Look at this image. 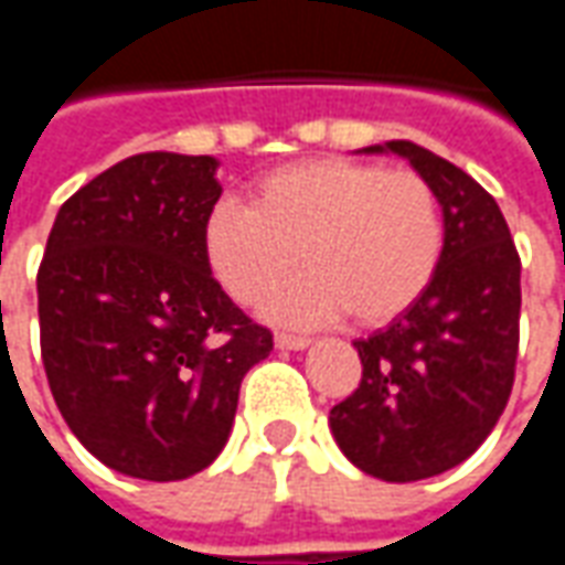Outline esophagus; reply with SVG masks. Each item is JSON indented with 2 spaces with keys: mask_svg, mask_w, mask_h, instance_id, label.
I'll use <instances>...</instances> for the list:
<instances>
[{
  "mask_svg": "<svg viewBox=\"0 0 565 565\" xmlns=\"http://www.w3.org/2000/svg\"><path fill=\"white\" fill-rule=\"evenodd\" d=\"M311 339L306 335H275V348H281V351H306Z\"/></svg>",
  "mask_w": 565,
  "mask_h": 565,
  "instance_id": "obj_1",
  "label": "esophagus"
}]
</instances>
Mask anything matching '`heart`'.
Segmentation results:
<instances>
[{
  "instance_id": "obj_1",
  "label": "heart",
  "mask_w": 565,
  "mask_h": 565,
  "mask_svg": "<svg viewBox=\"0 0 565 565\" xmlns=\"http://www.w3.org/2000/svg\"><path fill=\"white\" fill-rule=\"evenodd\" d=\"M202 254L235 302H257L302 257L308 269L263 302L284 327H320L351 311L384 327L424 296L445 254L436 190L412 169L320 157L281 166L226 196L202 223Z\"/></svg>"
}]
</instances>
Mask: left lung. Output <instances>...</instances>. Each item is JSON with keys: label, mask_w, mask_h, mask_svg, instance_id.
Returning <instances> with one entry per match:
<instances>
[{"label": "left lung", "mask_w": 565, "mask_h": 565, "mask_svg": "<svg viewBox=\"0 0 565 565\" xmlns=\"http://www.w3.org/2000/svg\"><path fill=\"white\" fill-rule=\"evenodd\" d=\"M399 153L436 190L445 254L405 315L354 342L363 379L330 412L356 469L381 481H420L460 466L497 426L518 360L521 259L497 199L415 141L369 145Z\"/></svg>", "instance_id": "8db88e82"}]
</instances>
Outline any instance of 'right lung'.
<instances>
[{"instance_id": "1", "label": "right lung", "mask_w": 565, "mask_h": 565, "mask_svg": "<svg viewBox=\"0 0 565 565\" xmlns=\"http://www.w3.org/2000/svg\"><path fill=\"white\" fill-rule=\"evenodd\" d=\"M217 166L148 150L105 169L56 211L39 269L56 408L96 460L141 481L217 460L242 379L271 351L202 254Z\"/></svg>"}]
</instances>
